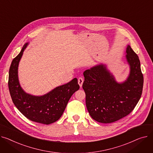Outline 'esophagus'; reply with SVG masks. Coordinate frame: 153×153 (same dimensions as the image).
<instances>
[{
  "mask_svg": "<svg viewBox=\"0 0 153 153\" xmlns=\"http://www.w3.org/2000/svg\"><path fill=\"white\" fill-rule=\"evenodd\" d=\"M83 82H84V79H83V77H79V78H78V84H79V85L80 87L82 86V85H83Z\"/></svg>",
  "mask_w": 153,
  "mask_h": 153,
  "instance_id": "34e87169",
  "label": "esophagus"
}]
</instances>
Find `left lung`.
<instances>
[{
  "instance_id": "8db88e82",
  "label": "left lung",
  "mask_w": 153,
  "mask_h": 153,
  "mask_svg": "<svg viewBox=\"0 0 153 153\" xmlns=\"http://www.w3.org/2000/svg\"><path fill=\"white\" fill-rule=\"evenodd\" d=\"M126 52L130 74L122 83H117L102 64L84 71L86 107L98 122L109 123L123 118L134 109L141 96L143 75L138 56L129 45Z\"/></svg>"
}]
</instances>
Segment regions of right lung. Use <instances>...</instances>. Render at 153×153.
Listing matches in <instances>:
<instances>
[{
	"mask_svg": "<svg viewBox=\"0 0 153 153\" xmlns=\"http://www.w3.org/2000/svg\"><path fill=\"white\" fill-rule=\"evenodd\" d=\"M28 43L15 57L9 69L8 89L12 101L16 108L26 117L35 122L49 125L58 120L64 113L72 94L78 90L77 78L58 86L49 93L41 96L26 94L20 86L18 79V66Z\"/></svg>",
	"mask_w": 153,
	"mask_h": 153,
	"instance_id": "1",
	"label": "right lung"
}]
</instances>
